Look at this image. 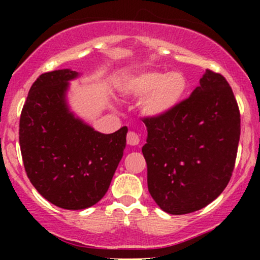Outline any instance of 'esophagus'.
<instances>
[{
    "label": "esophagus",
    "mask_w": 260,
    "mask_h": 260,
    "mask_svg": "<svg viewBox=\"0 0 260 260\" xmlns=\"http://www.w3.org/2000/svg\"><path fill=\"white\" fill-rule=\"evenodd\" d=\"M139 142H140V139H139L138 134H137L136 132H128V134H127V143H128V144L134 147V145H138Z\"/></svg>",
    "instance_id": "obj_1"
}]
</instances>
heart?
<instances>
[{"mask_svg": "<svg viewBox=\"0 0 260 260\" xmlns=\"http://www.w3.org/2000/svg\"><path fill=\"white\" fill-rule=\"evenodd\" d=\"M124 96L139 99L140 112L148 118H161L181 105L188 91L187 77L178 71H142L122 80Z\"/></svg>", "mask_w": 260, "mask_h": 260, "instance_id": "obj_1", "label": "heart"}]
</instances>
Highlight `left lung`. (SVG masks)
Wrapping results in <instances>:
<instances>
[{
  "instance_id": "left-lung-1",
  "label": "left lung",
  "mask_w": 260,
  "mask_h": 260,
  "mask_svg": "<svg viewBox=\"0 0 260 260\" xmlns=\"http://www.w3.org/2000/svg\"><path fill=\"white\" fill-rule=\"evenodd\" d=\"M144 123L148 189L160 209L183 215L215 201L231 178L241 133L228 80L205 70L199 86L177 109Z\"/></svg>"
}]
</instances>
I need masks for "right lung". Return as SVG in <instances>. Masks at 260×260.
I'll return each mask as SVG.
<instances>
[{
  "label": "right lung",
  "mask_w": 260,
  "mask_h": 260,
  "mask_svg": "<svg viewBox=\"0 0 260 260\" xmlns=\"http://www.w3.org/2000/svg\"><path fill=\"white\" fill-rule=\"evenodd\" d=\"M80 73L41 74L29 90L19 122L28 178L46 201L67 210L90 208L106 194L126 148L127 127L104 134L68 105L71 80Z\"/></svg>",
  "instance_id": "right-lung-1"
}]
</instances>
